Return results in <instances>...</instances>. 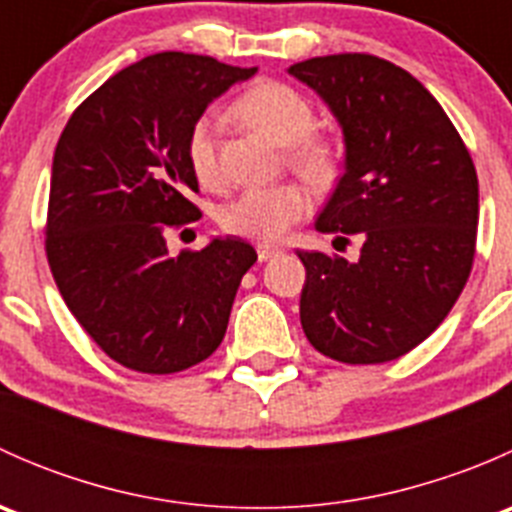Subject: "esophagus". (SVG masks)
Listing matches in <instances>:
<instances>
[{"mask_svg": "<svg viewBox=\"0 0 512 512\" xmlns=\"http://www.w3.org/2000/svg\"><path fill=\"white\" fill-rule=\"evenodd\" d=\"M280 247L277 245H267V242H262V245H257V257H260V262H267L272 260V257L280 255Z\"/></svg>", "mask_w": 512, "mask_h": 512, "instance_id": "esophagus-1", "label": "esophagus"}]
</instances>
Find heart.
Listing matches in <instances>:
<instances>
[{
	"label": "heart",
	"mask_w": 512,
	"mask_h": 512,
	"mask_svg": "<svg viewBox=\"0 0 512 512\" xmlns=\"http://www.w3.org/2000/svg\"><path fill=\"white\" fill-rule=\"evenodd\" d=\"M235 113L262 136L287 146V163L317 188H327L342 173V143L332 133L314 131L317 118L312 103L294 86L272 79L257 81L237 98ZM218 133V118L208 113L195 121L188 136L190 170L205 188L220 183ZM309 205L307 188L292 180L270 188H247L223 205L220 225L230 235L272 242L285 237L289 227L309 213Z\"/></svg>",
	"instance_id": "obj_1"
}]
</instances>
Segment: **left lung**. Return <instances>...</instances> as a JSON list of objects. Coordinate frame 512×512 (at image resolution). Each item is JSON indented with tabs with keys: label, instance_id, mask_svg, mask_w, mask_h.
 Returning <instances> with one entry per match:
<instances>
[{
	"label": "left lung",
	"instance_id": "left-lung-1",
	"mask_svg": "<svg viewBox=\"0 0 512 512\" xmlns=\"http://www.w3.org/2000/svg\"><path fill=\"white\" fill-rule=\"evenodd\" d=\"M289 74L329 103L347 141V170L317 230L364 240L359 262L297 252L302 329L342 364L394 361L448 317L471 277L476 165L441 103L391 61L332 54Z\"/></svg>",
	"mask_w": 512,
	"mask_h": 512
}]
</instances>
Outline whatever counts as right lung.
Segmentation results:
<instances>
[{"instance_id": "add662e5", "label": "right lung", "mask_w": 512, "mask_h": 512, "mask_svg": "<svg viewBox=\"0 0 512 512\" xmlns=\"http://www.w3.org/2000/svg\"><path fill=\"white\" fill-rule=\"evenodd\" d=\"M257 69L160 51L76 106L51 165L44 247L66 307L103 354L175 374L220 347L242 275V237L168 255V230L200 220L188 136L208 103Z\"/></svg>"}]
</instances>
